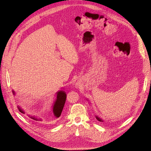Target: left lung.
<instances>
[{
	"label": "left lung",
	"mask_w": 151,
	"mask_h": 151,
	"mask_svg": "<svg viewBox=\"0 0 151 151\" xmlns=\"http://www.w3.org/2000/svg\"><path fill=\"white\" fill-rule=\"evenodd\" d=\"M96 118L99 121H100V122H103V120L102 119H101L99 117H98L97 116H96Z\"/></svg>",
	"instance_id": "8db88e82"
}]
</instances>
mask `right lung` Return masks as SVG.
I'll return each mask as SVG.
<instances>
[{
  "instance_id": "add662e5",
  "label": "right lung",
  "mask_w": 151,
  "mask_h": 151,
  "mask_svg": "<svg viewBox=\"0 0 151 151\" xmlns=\"http://www.w3.org/2000/svg\"><path fill=\"white\" fill-rule=\"evenodd\" d=\"M12 92H13V95H14L15 94L14 91L13 90ZM66 99V94L65 91L60 90L57 93V99L55 101V102L54 103V105H53V107H52L53 113H54V114L55 116V118H58L60 116L62 110H63V107H64ZM17 109H19V111L21 113L24 114L25 112L22 110V109L21 107H19V106L17 107ZM30 118H32V119L36 120V121H41V119H38L34 116H30Z\"/></svg>"
}]
</instances>
